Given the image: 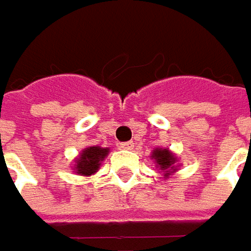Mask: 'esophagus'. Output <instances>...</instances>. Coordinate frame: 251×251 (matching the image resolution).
Listing matches in <instances>:
<instances>
[{"instance_id": "obj_1", "label": "esophagus", "mask_w": 251, "mask_h": 251, "mask_svg": "<svg viewBox=\"0 0 251 251\" xmlns=\"http://www.w3.org/2000/svg\"><path fill=\"white\" fill-rule=\"evenodd\" d=\"M133 147H134L133 141H126V143L120 144V149H123V150H133Z\"/></svg>"}]
</instances>
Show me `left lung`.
<instances>
[{
    "label": "left lung",
    "mask_w": 251,
    "mask_h": 251,
    "mask_svg": "<svg viewBox=\"0 0 251 251\" xmlns=\"http://www.w3.org/2000/svg\"><path fill=\"white\" fill-rule=\"evenodd\" d=\"M151 158L154 160L155 166L158 167V170L163 171L166 177L176 171L177 157L169 149H155V150H152Z\"/></svg>",
    "instance_id": "obj_1"
}]
</instances>
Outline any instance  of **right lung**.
Masks as SVG:
<instances>
[{"label":"right lung","instance_id":"add662e5","mask_svg":"<svg viewBox=\"0 0 251 251\" xmlns=\"http://www.w3.org/2000/svg\"><path fill=\"white\" fill-rule=\"evenodd\" d=\"M110 149H102L99 146L87 147L80 152L78 158L75 160L74 169L80 176H91L99 171L101 161L108 155Z\"/></svg>","mask_w":251,"mask_h":251}]
</instances>
